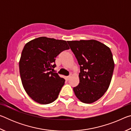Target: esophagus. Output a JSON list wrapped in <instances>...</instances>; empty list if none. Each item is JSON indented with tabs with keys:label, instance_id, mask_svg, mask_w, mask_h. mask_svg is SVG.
<instances>
[{
	"label": "esophagus",
	"instance_id": "obj_1",
	"mask_svg": "<svg viewBox=\"0 0 131 131\" xmlns=\"http://www.w3.org/2000/svg\"><path fill=\"white\" fill-rule=\"evenodd\" d=\"M70 76H67V77H66V80H69L70 79Z\"/></svg>",
	"mask_w": 131,
	"mask_h": 131
}]
</instances>
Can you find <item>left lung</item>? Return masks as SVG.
Listing matches in <instances>:
<instances>
[{"label":"left lung","instance_id":"obj_1","mask_svg":"<svg viewBox=\"0 0 131 131\" xmlns=\"http://www.w3.org/2000/svg\"><path fill=\"white\" fill-rule=\"evenodd\" d=\"M80 65L79 85L73 88L82 102L92 103L105 94L114 68L109 48L95 40L67 41Z\"/></svg>","mask_w":131,"mask_h":131}]
</instances>
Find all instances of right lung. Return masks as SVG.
Returning <instances> with one entry per match:
<instances>
[{
	"label": "right lung",
	"mask_w": 131,
	"mask_h": 131,
	"mask_svg": "<svg viewBox=\"0 0 131 131\" xmlns=\"http://www.w3.org/2000/svg\"><path fill=\"white\" fill-rule=\"evenodd\" d=\"M69 47L66 41L40 37L24 46L19 62L23 87L33 100L46 105L57 99L65 79L53 72L58 55Z\"/></svg>",
	"instance_id": "right-lung-1"
}]
</instances>
